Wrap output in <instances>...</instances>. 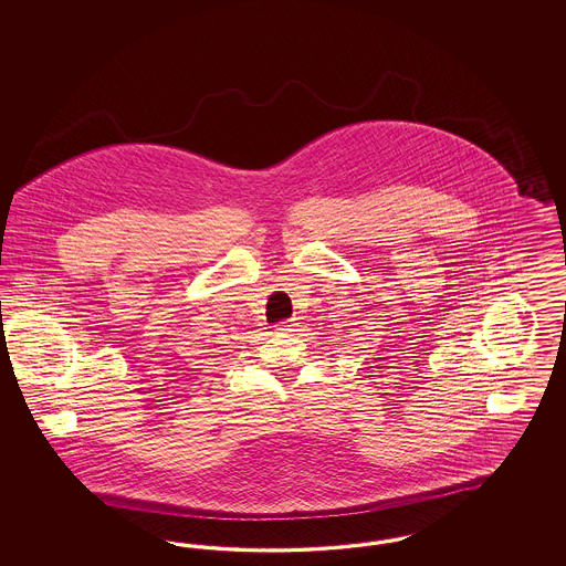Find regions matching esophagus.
I'll use <instances>...</instances> for the list:
<instances>
[{
  "label": "esophagus",
  "mask_w": 566,
  "mask_h": 566,
  "mask_svg": "<svg viewBox=\"0 0 566 566\" xmlns=\"http://www.w3.org/2000/svg\"><path fill=\"white\" fill-rule=\"evenodd\" d=\"M275 331H277V333H291V331H295V323H293V321L277 323L275 324Z\"/></svg>",
  "instance_id": "esophagus-1"
}]
</instances>
